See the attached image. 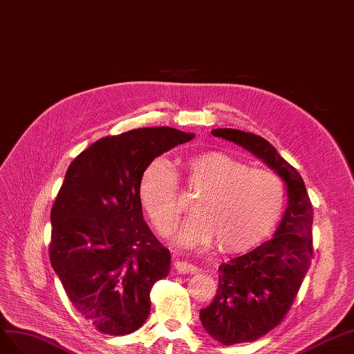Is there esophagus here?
Segmentation results:
<instances>
[{
    "label": "esophagus",
    "instance_id": "1",
    "mask_svg": "<svg viewBox=\"0 0 354 354\" xmlns=\"http://www.w3.org/2000/svg\"><path fill=\"white\" fill-rule=\"evenodd\" d=\"M174 266H175V268L179 271V272H191V274H193V272H197L198 271V268L194 266V264H189V262H187V261H179V259H176L175 262H174Z\"/></svg>",
    "mask_w": 354,
    "mask_h": 354
}]
</instances>
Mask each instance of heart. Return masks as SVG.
Masks as SVG:
<instances>
[{"instance_id":"1","label":"heart","mask_w":354,"mask_h":354,"mask_svg":"<svg viewBox=\"0 0 354 354\" xmlns=\"http://www.w3.org/2000/svg\"><path fill=\"white\" fill-rule=\"evenodd\" d=\"M183 187L196 194L191 215L179 227L176 243L197 248L216 241L222 249H241L270 234L285 205L280 178L249 167L221 151H207L179 161ZM140 205L161 233L174 227L183 209L174 167L156 158L139 179Z\"/></svg>"}]
</instances>
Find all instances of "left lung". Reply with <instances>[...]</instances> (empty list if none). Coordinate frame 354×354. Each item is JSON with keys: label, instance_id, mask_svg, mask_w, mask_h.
Segmentation results:
<instances>
[{"label": "left lung", "instance_id": "left-lung-1", "mask_svg": "<svg viewBox=\"0 0 354 354\" xmlns=\"http://www.w3.org/2000/svg\"><path fill=\"white\" fill-rule=\"evenodd\" d=\"M283 179L288 207L271 240L248 254L222 262L216 297L200 310L201 325L224 346L264 337L285 319L313 258V207L298 170L268 140L237 129H215Z\"/></svg>", "mask_w": 354, "mask_h": 354}]
</instances>
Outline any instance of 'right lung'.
I'll return each mask as SVG.
<instances>
[{"label": "right lung", "mask_w": 354, "mask_h": 354, "mask_svg": "<svg viewBox=\"0 0 354 354\" xmlns=\"http://www.w3.org/2000/svg\"><path fill=\"white\" fill-rule=\"evenodd\" d=\"M194 133L144 127L96 140L69 165L52 207L50 262L71 301L108 335L139 329L170 252L144 221L138 187L156 157Z\"/></svg>", "instance_id": "right-lung-1"}]
</instances>
